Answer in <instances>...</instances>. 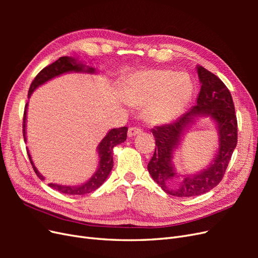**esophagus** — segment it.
Here are the masks:
<instances>
[{
  "label": "esophagus",
  "mask_w": 258,
  "mask_h": 258,
  "mask_svg": "<svg viewBox=\"0 0 258 258\" xmlns=\"http://www.w3.org/2000/svg\"><path fill=\"white\" fill-rule=\"evenodd\" d=\"M142 134V130L138 128V127H131L129 128L128 130V137L131 138V137H136L138 135H141Z\"/></svg>",
  "instance_id": "1"
}]
</instances>
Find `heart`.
Returning a JSON list of instances; mask_svg holds the SVG:
<instances>
[{
    "instance_id": "b5f03b06",
    "label": "heart",
    "mask_w": 258,
    "mask_h": 258,
    "mask_svg": "<svg viewBox=\"0 0 258 258\" xmlns=\"http://www.w3.org/2000/svg\"><path fill=\"white\" fill-rule=\"evenodd\" d=\"M191 93L189 77L171 70H147L136 73L129 82V101L132 104H147L144 113L152 123L176 118Z\"/></svg>"
}]
</instances>
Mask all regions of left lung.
<instances>
[{"mask_svg": "<svg viewBox=\"0 0 258 258\" xmlns=\"http://www.w3.org/2000/svg\"><path fill=\"white\" fill-rule=\"evenodd\" d=\"M197 72L201 88L196 105L175 121L152 129L156 147L147 169L154 181L171 196H198L214 188L222 181L238 143V122L230 91L204 67H197ZM199 115H210L217 122L219 152L207 169L187 175L175 183L178 176L172 163L173 152L180 143L184 129Z\"/></svg>", "mask_w": 258, "mask_h": 258, "instance_id": "left-lung-1", "label": "left lung"}]
</instances>
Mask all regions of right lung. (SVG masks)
<instances>
[{
	"label": "right lung",
	"instance_id": "right-lung-1",
	"mask_svg": "<svg viewBox=\"0 0 258 258\" xmlns=\"http://www.w3.org/2000/svg\"><path fill=\"white\" fill-rule=\"evenodd\" d=\"M68 72H88V73H95L96 70L93 68L87 67L79 61L77 62L76 59L72 57H60L57 61H54L53 63L45 67L42 71L38 73L33 82L31 83V86L29 88V93L28 97L30 98L31 93H32L38 86L43 85L44 83L48 82L49 80L53 79V77L59 76L63 73ZM27 108H28V103L25 106V113H23V122H22V134H23V139H25L26 142V120H27ZM127 127H121V128H115L108 131V134L104 137L102 141L100 142L98 146V154H99V167L97 171L95 172L90 178L89 181L86 183L79 185V186H67V185H59V184H53L49 183L48 186H50L51 188L54 190H58L64 195H72V196H75V195H86L88 192H91L93 190H96L97 188L104 183L105 179L107 178L108 174H110L111 170L113 168V148L114 146L118 145L122 142L126 141L127 139ZM29 159L31 161V165H32L36 175L40 177L41 179L44 181V176L38 172L37 169L35 168L34 163L31 159L30 153L27 148Z\"/></svg>",
	"mask_w": 258,
	"mask_h": 258
}]
</instances>
